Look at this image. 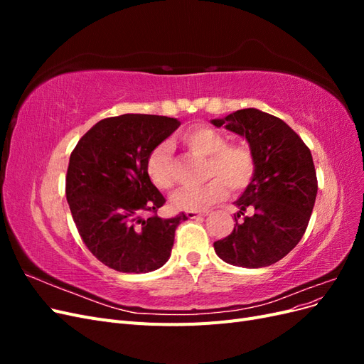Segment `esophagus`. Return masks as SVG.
<instances>
[{"instance_id":"34e87169","label":"esophagus","mask_w":364,"mask_h":364,"mask_svg":"<svg viewBox=\"0 0 364 364\" xmlns=\"http://www.w3.org/2000/svg\"><path fill=\"white\" fill-rule=\"evenodd\" d=\"M206 211H186V217L188 218H196V217H202L205 215Z\"/></svg>"}]
</instances>
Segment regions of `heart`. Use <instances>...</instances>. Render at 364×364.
Wrapping results in <instances>:
<instances>
[{
    "mask_svg": "<svg viewBox=\"0 0 364 364\" xmlns=\"http://www.w3.org/2000/svg\"><path fill=\"white\" fill-rule=\"evenodd\" d=\"M193 153L206 158L205 176L209 179L200 188H185L171 197L174 208L183 211H205L229 194V188L245 191L255 179L257 153L247 142H228V136L211 126L200 124L188 129L181 136ZM146 171L159 190H170L176 183L171 144L162 141L151 149L146 161Z\"/></svg>",
    "mask_w": 364,
    "mask_h": 364,
    "instance_id": "b5f03b06",
    "label": "heart"
}]
</instances>
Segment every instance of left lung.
<instances>
[{
  "instance_id": "obj_1",
  "label": "left lung",
  "mask_w": 364,
  "mask_h": 364,
  "mask_svg": "<svg viewBox=\"0 0 364 364\" xmlns=\"http://www.w3.org/2000/svg\"><path fill=\"white\" fill-rule=\"evenodd\" d=\"M213 123L243 135L258 161L255 179L235 202L234 230L215 241V253L232 266L267 267L294 249L310 222L317 194L311 151L281 118L258 109H241ZM246 208L254 211L250 218Z\"/></svg>"
}]
</instances>
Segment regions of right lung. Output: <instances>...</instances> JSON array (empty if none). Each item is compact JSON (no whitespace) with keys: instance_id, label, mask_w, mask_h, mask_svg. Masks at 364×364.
<instances>
[{"instance_id":"add662e5","label":"right lung","mask_w":364,"mask_h":364,"mask_svg":"<svg viewBox=\"0 0 364 364\" xmlns=\"http://www.w3.org/2000/svg\"><path fill=\"white\" fill-rule=\"evenodd\" d=\"M179 126L176 118L124 114L98 121L74 147L65 193L85 246L105 266L147 273L170 258L174 230L186 215L158 217L165 199L146 161Z\"/></svg>"}]
</instances>
